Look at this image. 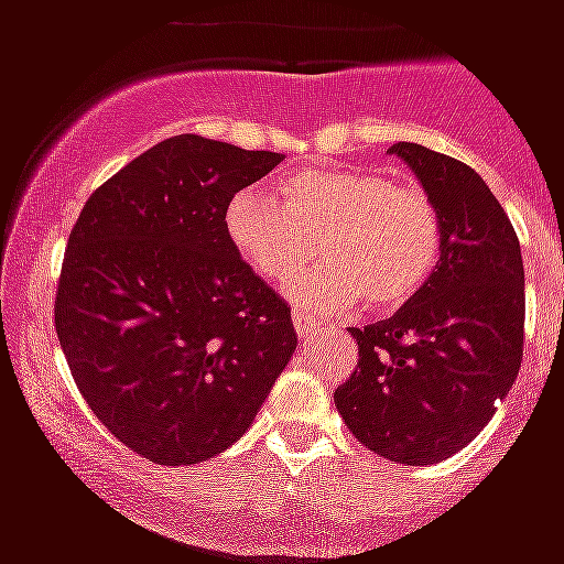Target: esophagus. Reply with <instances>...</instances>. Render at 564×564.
Listing matches in <instances>:
<instances>
[{
    "instance_id": "34e87169",
    "label": "esophagus",
    "mask_w": 564,
    "mask_h": 564,
    "mask_svg": "<svg viewBox=\"0 0 564 564\" xmlns=\"http://www.w3.org/2000/svg\"><path fill=\"white\" fill-rule=\"evenodd\" d=\"M292 325H295V334H299L301 339H310V336L318 330L316 318L304 316V313H295V316H292Z\"/></svg>"
}]
</instances>
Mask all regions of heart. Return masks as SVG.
<instances>
[{
  "mask_svg": "<svg viewBox=\"0 0 564 564\" xmlns=\"http://www.w3.org/2000/svg\"><path fill=\"white\" fill-rule=\"evenodd\" d=\"M230 246L265 283H286L313 251V265L290 286L299 307L345 313L369 299L389 310L415 295L438 263L442 230L419 187L371 170L299 172L281 195L239 189L225 213Z\"/></svg>",
  "mask_w": 564,
  "mask_h": 564,
  "instance_id": "1",
  "label": "heart"
}]
</instances>
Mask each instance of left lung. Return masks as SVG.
I'll return each mask as SVG.
<instances>
[{"label":"left lung","instance_id":"left-lung-1","mask_svg":"<svg viewBox=\"0 0 564 564\" xmlns=\"http://www.w3.org/2000/svg\"><path fill=\"white\" fill-rule=\"evenodd\" d=\"M442 230L427 283L392 318L351 327L354 375L336 410L362 445L401 465L463 451L516 383L524 354V263L516 228L486 181L447 154L394 143Z\"/></svg>","mask_w":564,"mask_h":564}]
</instances>
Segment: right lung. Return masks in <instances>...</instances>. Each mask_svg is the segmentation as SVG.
<instances>
[{
    "label": "right lung",
    "mask_w": 564,
    "mask_h": 564,
    "mask_svg": "<svg viewBox=\"0 0 564 564\" xmlns=\"http://www.w3.org/2000/svg\"><path fill=\"white\" fill-rule=\"evenodd\" d=\"M283 161L178 134L87 198L55 330L96 419L145 459L193 465L237 442L295 354L286 301L230 246V198Z\"/></svg>",
    "instance_id": "right-lung-1"
}]
</instances>
